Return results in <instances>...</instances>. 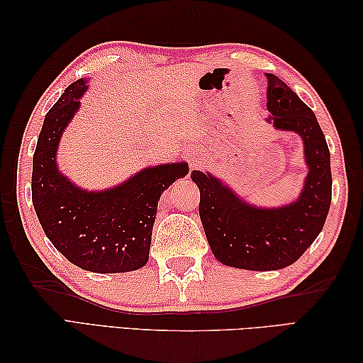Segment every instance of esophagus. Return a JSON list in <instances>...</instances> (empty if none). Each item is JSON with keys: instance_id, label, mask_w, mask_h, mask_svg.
I'll return each mask as SVG.
<instances>
[{"instance_id": "esophagus-1", "label": "esophagus", "mask_w": 363, "mask_h": 363, "mask_svg": "<svg viewBox=\"0 0 363 363\" xmlns=\"http://www.w3.org/2000/svg\"><path fill=\"white\" fill-rule=\"evenodd\" d=\"M190 159H191V162H194V164H196V162H198V151H195L194 154H191Z\"/></svg>"}]
</instances>
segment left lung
Instances as JSON below:
<instances>
[{"mask_svg": "<svg viewBox=\"0 0 363 363\" xmlns=\"http://www.w3.org/2000/svg\"><path fill=\"white\" fill-rule=\"evenodd\" d=\"M267 76V123L299 135L307 174L295 201L260 207L251 204L209 172L194 169L199 217L213 256L223 265L272 272L289 267L321 233L333 198L330 154L312 109L287 84Z\"/></svg>", "mask_w": 363, "mask_h": 363, "instance_id": "left-lung-1", "label": "left lung"}]
</instances>
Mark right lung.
Returning a JSON list of instances; mask_svg holds the SVG:
<instances>
[{
  "label": "right lung",
  "instance_id": "obj_1",
  "mask_svg": "<svg viewBox=\"0 0 363 363\" xmlns=\"http://www.w3.org/2000/svg\"><path fill=\"white\" fill-rule=\"evenodd\" d=\"M89 79L70 84L45 121L33 157V204L46 237L86 272L126 273L146 265L160 195L189 173L187 162L146 167L106 190H87L59 169L57 150Z\"/></svg>",
  "mask_w": 363,
  "mask_h": 363
}]
</instances>
